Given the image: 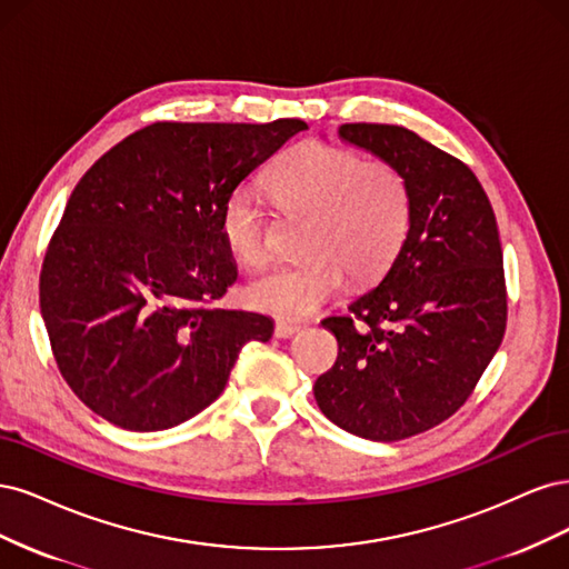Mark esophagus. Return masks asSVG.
Listing matches in <instances>:
<instances>
[{"mask_svg": "<svg viewBox=\"0 0 569 569\" xmlns=\"http://www.w3.org/2000/svg\"><path fill=\"white\" fill-rule=\"evenodd\" d=\"M300 331V326L298 323H292V321H277V328H273V333H277V338H290V336H296Z\"/></svg>", "mask_w": 569, "mask_h": 569, "instance_id": "1", "label": "esophagus"}]
</instances>
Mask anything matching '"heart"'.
<instances>
[{
  "instance_id": "heart-1",
  "label": "heart",
  "mask_w": 569,
  "mask_h": 569,
  "mask_svg": "<svg viewBox=\"0 0 569 569\" xmlns=\"http://www.w3.org/2000/svg\"><path fill=\"white\" fill-rule=\"evenodd\" d=\"M269 181L283 203L317 210L309 246L315 258L273 267L246 288V300L273 317H309L345 286V269L369 281L392 262L405 241L409 187L388 162H366L340 146L305 141L277 162ZM219 231L246 267L269 260V224L254 189L238 187L227 196Z\"/></svg>"
}]
</instances>
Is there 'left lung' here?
Masks as SVG:
<instances>
[{
	"label": "left lung",
	"instance_id": "1",
	"mask_svg": "<svg viewBox=\"0 0 569 569\" xmlns=\"http://www.w3.org/2000/svg\"><path fill=\"white\" fill-rule=\"evenodd\" d=\"M338 137L399 170L411 217L382 281L350 315L321 321L338 359L317 378L315 399L338 428L397 442L461 409L503 340L497 217L468 164L407 127L355 122Z\"/></svg>",
	"mask_w": 569,
	"mask_h": 569
}]
</instances>
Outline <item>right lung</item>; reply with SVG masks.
Listing matches in <instances>:
<instances>
[{
  "label": "right lung",
  "mask_w": 569,
  "mask_h": 569,
  "mask_svg": "<svg viewBox=\"0 0 569 569\" xmlns=\"http://www.w3.org/2000/svg\"><path fill=\"white\" fill-rule=\"evenodd\" d=\"M302 120L156 122L72 189L44 254L40 307L59 371L122 430L158 432L222 395L238 352L273 321L212 307L236 281L227 196L305 132Z\"/></svg>",
  "instance_id": "add662e5"
}]
</instances>
